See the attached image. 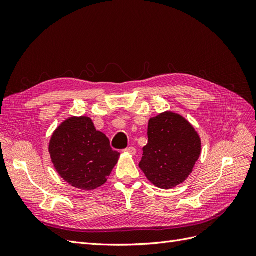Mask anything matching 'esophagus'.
I'll return each instance as SVG.
<instances>
[{
	"instance_id": "1",
	"label": "esophagus",
	"mask_w": 256,
	"mask_h": 256,
	"mask_svg": "<svg viewBox=\"0 0 256 256\" xmlns=\"http://www.w3.org/2000/svg\"><path fill=\"white\" fill-rule=\"evenodd\" d=\"M125 152H128V154H132V156H134V154H136V150L134 147H128L127 150H125Z\"/></svg>"
}]
</instances>
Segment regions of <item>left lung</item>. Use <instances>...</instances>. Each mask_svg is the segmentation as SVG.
<instances>
[{"label": "left lung", "mask_w": 256, "mask_h": 256, "mask_svg": "<svg viewBox=\"0 0 256 256\" xmlns=\"http://www.w3.org/2000/svg\"><path fill=\"white\" fill-rule=\"evenodd\" d=\"M147 136L138 164L147 180L166 190L182 184L202 152L198 131L182 115L166 111L150 120Z\"/></svg>", "instance_id": "obj_1"}]
</instances>
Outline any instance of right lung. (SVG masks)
<instances>
[{
    "label": "right lung",
    "mask_w": 256,
    "mask_h": 256,
    "mask_svg": "<svg viewBox=\"0 0 256 256\" xmlns=\"http://www.w3.org/2000/svg\"><path fill=\"white\" fill-rule=\"evenodd\" d=\"M48 150L58 175L84 191L104 184L120 156L88 116H72L62 122L51 136Z\"/></svg>",
    "instance_id": "1"
}]
</instances>
